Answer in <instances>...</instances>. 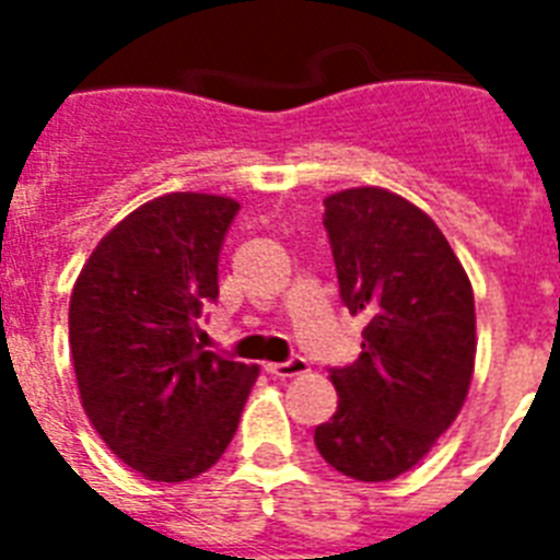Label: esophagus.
<instances>
[{"label": "esophagus", "mask_w": 560, "mask_h": 560, "mask_svg": "<svg viewBox=\"0 0 560 560\" xmlns=\"http://www.w3.org/2000/svg\"><path fill=\"white\" fill-rule=\"evenodd\" d=\"M267 372L272 377H296V374L307 372V360L305 358H290L284 363H267Z\"/></svg>", "instance_id": "1"}]
</instances>
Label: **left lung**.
Wrapping results in <instances>:
<instances>
[{
	"mask_svg": "<svg viewBox=\"0 0 560 560\" xmlns=\"http://www.w3.org/2000/svg\"><path fill=\"white\" fill-rule=\"evenodd\" d=\"M342 305L363 314L360 358L331 369L340 404L314 442L360 482H386L424 459L456 421L477 358L468 272L430 214L386 188L325 197Z\"/></svg>",
	"mask_w": 560,
	"mask_h": 560,
	"instance_id": "left-lung-1",
	"label": "left lung"
}]
</instances>
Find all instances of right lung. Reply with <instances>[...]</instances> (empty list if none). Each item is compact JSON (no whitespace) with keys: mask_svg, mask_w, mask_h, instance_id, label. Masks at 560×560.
<instances>
[{"mask_svg":"<svg viewBox=\"0 0 560 560\" xmlns=\"http://www.w3.org/2000/svg\"><path fill=\"white\" fill-rule=\"evenodd\" d=\"M232 197L174 191L101 237L69 302L81 404L118 459L153 482H186L223 456L258 366L202 349L218 302Z\"/></svg>","mask_w":560,"mask_h":560,"instance_id":"obj_1","label":"right lung"}]
</instances>
